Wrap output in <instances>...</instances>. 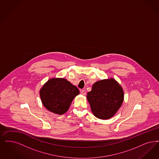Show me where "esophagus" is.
Instances as JSON below:
<instances>
[{
    "mask_svg": "<svg viewBox=\"0 0 159 159\" xmlns=\"http://www.w3.org/2000/svg\"><path fill=\"white\" fill-rule=\"evenodd\" d=\"M80 93H81V94L83 95H85L86 94V91L85 90H82L80 91Z\"/></svg>",
    "mask_w": 159,
    "mask_h": 159,
    "instance_id": "obj_1",
    "label": "esophagus"
}]
</instances>
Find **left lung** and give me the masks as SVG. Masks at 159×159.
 <instances>
[{"mask_svg":"<svg viewBox=\"0 0 159 159\" xmlns=\"http://www.w3.org/2000/svg\"><path fill=\"white\" fill-rule=\"evenodd\" d=\"M124 98L122 88L113 78L95 83L87 94L93 114L101 120L113 117L121 107Z\"/></svg>","mask_w":159,"mask_h":159,"instance_id":"left-lung-1","label":"left lung"}]
</instances>
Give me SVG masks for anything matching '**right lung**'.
I'll list each match as a JSON object with an SVG mask.
<instances>
[{
    "instance_id": "right-lung-1",
    "label": "right lung",
    "mask_w": 159,
    "mask_h": 159,
    "mask_svg": "<svg viewBox=\"0 0 159 159\" xmlns=\"http://www.w3.org/2000/svg\"><path fill=\"white\" fill-rule=\"evenodd\" d=\"M79 90L67 79L51 78L40 89L39 95L45 108L56 114L63 115L69 109Z\"/></svg>"
}]
</instances>
